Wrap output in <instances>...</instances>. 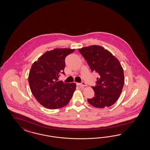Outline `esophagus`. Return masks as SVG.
Listing matches in <instances>:
<instances>
[{"label": "esophagus", "instance_id": "34e87169", "mask_svg": "<svg viewBox=\"0 0 150 150\" xmlns=\"http://www.w3.org/2000/svg\"><path fill=\"white\" fill-rule=\"evenodd\" d=\"M77 85L78 86H80V87L87 86V84L85 82H82L80 83H77Z\"/></svg>", "mask_w": 150, "mask_h": 150}]
</instances>
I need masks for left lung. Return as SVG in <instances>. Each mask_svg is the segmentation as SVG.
I'll return each instance as SVG.
<instances>
[{
    "label": "left lung",
    "instance_id": "1",
    "mask_svg": "<svg viewBox=\"0 0 150 150\" xmlns=\"http://www.w3.org/2000/svg\"><path fill=\"white\" fill-rule=\"evenodd\" d=\"M91 71L99 74L97 85L92 87L95 97L88 102L96 108H104L114 105L121 94L124 84L123 68L118 59L100 45H92L79 49Z\"/></svg>",
    "mask_w": 150,
    "mask_h": 150
}]
</instances>
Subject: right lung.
Returning a JSON list of instances; mask_svg holds the SVG:
<instances>
[{"label":"right lung","instance_id":"add662e5","mask_svg":"<svg viewBox=\"0 0 150 150\" xmlns=\"http://www.w3.org/2000/svg\"><path fill=\"white\" fill-rule=\"evenodd\" d=\"M74 49L55 48L47 51L31 66L28 83L33 95L46 108L58 109L68 104L74 91L75 83L58 81L64 74L65 59Z\"/></svg>","mask_w":150,"mask_h":150}]
</instances>
